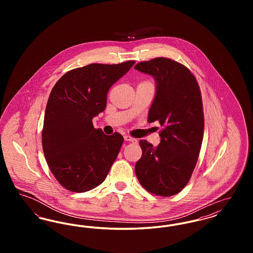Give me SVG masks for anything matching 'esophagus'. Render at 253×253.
Wrapping results in <instances>:
<instances>
[{
    "label": "esophagus",
    "mask_w": 253,
    "mask_h": 253,
    "mask_svg": "<svg viewBox=\"0 0 253 253\" xmlns=\"http://www.w3.org/2000/svg\"><path fill=\"white\" fill-rule=\"evenodd\" d=\"M124 139L126 140V141H130V142H132V143H137V139H135V138H133L132 136H130V135H124Z\"/></svg>",
    "instance_id": "esophagus-1"
}]
</instances>
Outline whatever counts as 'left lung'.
Wrapping results in <instances>:
<instances>
[{
	"label": "left lung",
	"instance_id": "8db88e82",
	"mask_svg": "<svg viewBox=\"0 0 253 253\" xmlns=\"http://www.w3.org/2000/svg\"><path fill=\"white\" fill-rule=\"evenodd\" d=\"M134 69L156 81L148 122L158 121L163 127L157 147L139 141L142 157L135 164V174L149 193L171 196L188 184L200 153L204 132L200 88L186 66L170 59L142 61Z\"/></svg>",
	"mask_w": 253,
	"mask_h": 253
}]
</instances>
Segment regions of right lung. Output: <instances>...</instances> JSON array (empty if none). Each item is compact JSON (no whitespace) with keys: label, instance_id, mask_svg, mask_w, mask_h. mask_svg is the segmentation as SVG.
I'll list each match as a JSON object with an SVG mask.
<instances>
[{"label":"right lung","instance_id":"obj_1","mask_svg":"<svg viewBox=\"0 0 253 253\" xmlns=\"http://www.w3.org/2000/svg\"><path fill=\"white\" fill-rule=\"evenodd\" d=\"M134 60L92 63L65 73L53 87L44 114L42 141L48 167L60 185L85 193L105 180L123 136L104 134L92 120L106 107L109 89Z\"/></svg>","mask_w":253,"mask_h":253}]
</instances>
